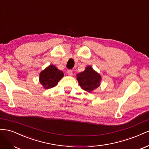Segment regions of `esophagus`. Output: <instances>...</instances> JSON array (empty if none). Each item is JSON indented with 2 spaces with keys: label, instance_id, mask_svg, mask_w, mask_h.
Returning <instances> with one entry per match:
<instances>
[{
  "label": "esophagus",
  "instance_id": "1",
  "mask_svg": "<svg viewBox=\"0 0 149 149\" xmlns=\"http://www.w3.org/2000/svg\"><path fill=\"white\" fill-rule=\"evenodd\" d=\"M67 74L69 75H70V76L72 75V74H73V72H72V70H67Z\"/></svg>",
  "mask_w": 149,
  "mask_h": 149
}]
</instances>
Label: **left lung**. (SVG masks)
Here are the masks:
<instances>
[{
	"label": "left lung",
	"instance_id": "1",
	"mask_svg": "<svg viewBox=\"0 0 149 149\" xmlns=\"http://www.w3.org/2000/svg\"><path fill=\"white\" fill-rule=\"evenodd\" d=\"M76 77L80 87L89 93L92 92L100 86L101 75L91 65L86 67L84 71L77 74Z\"/></svg>",
	"mask_w": 149,
	"mask_h": 149
}]
</instances>
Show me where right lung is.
I'll list each match as a JSON object with an SVG mask.
<instances>
[{"label":"right lung","instance_id":"add662e5","mask_svg":"<svg viewBox=\"0 0 149 149\" xmlns=\"http://www.w3.org/2000/svg\"><path fill=\"white\" fill-rule=\"evenodd\" d=\"M64 76L54 65H50L42 70L39 74V82L44 89H49L57 86L59 80Z\"/></svg>","mask_w":149,"mask_h":149}]
</instances>
